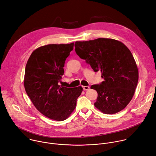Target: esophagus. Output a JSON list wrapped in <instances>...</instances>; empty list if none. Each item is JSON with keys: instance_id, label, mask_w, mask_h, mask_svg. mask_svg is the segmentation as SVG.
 <instances>
[{"instance_id": "esophagus-1", "label": "esophagus", "mask_w": 156, "mask_h": 156, "mask_svg": "<svg viewBox=\"0 0 156 156\" xmlns=\"http://www.w3.org/2000/svg\"><path fill=\"white\" fill-rule=\"evenodd\" d=\"M83 90H88V89H89V86H83Z\"/></svg>"}]
</instances>
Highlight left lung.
Returning <instances> with one entry per match:
<instances>
[{"label":"left lung","instance_id":"obj_1","mask_svg":"<svg viewBox=\"0 0 156 156\" xmlns=\"http://www.w3.org/2000/svg\"><path fill=\"white\" fill-rule=\"evenodd\" d=\"M78 56L90 66L95 72L100 71L104 81L92 85L98 96L95 107L105 114L122 110L132 100L138 80V70L129 48L122 42L99 38L76 41Z\"/></svg>","mask_w":156,"mask_h":156}]
</instances>
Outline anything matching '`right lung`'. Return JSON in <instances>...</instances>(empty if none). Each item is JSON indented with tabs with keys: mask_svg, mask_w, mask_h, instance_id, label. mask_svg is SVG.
<instances>
[{
	"mask_svg": "<svg viewBox=\"0 0 156 156\" xmlns=\"http://www.w3.org/2000/svg\"><path fill=\"white\" fill-rule=\"evenodd\" d=\"M74 43L50 44L34 50L25 69L24 85L35 108L44 116L64 121L73 112L83 87H66L59 84L64 64L73 49Z\"/></svg>",
	"mask_w": 156,
	"mask_h": 156,
	"instance_id": "obj_1",
	"label": "right lung"
}]
</instances>
